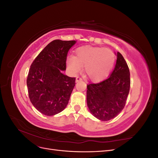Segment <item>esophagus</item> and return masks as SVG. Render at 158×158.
I'll list each match as a JSON object with an SVG mask.
<instances>
[{"mask_svg":"<svg viewBox=\"0 0 158 158\" xmlns=\"http://www.w3.org/2000/svg\"><path fill=\"white\" fill-rule=\"evenodd\" d=\"M82 78H81L80 77H76V82H80V81H82Z\"/></svg>","mask_w":158,"mask_h":158,"instance_id":"34e87169","label":"esophagus"}]
</instances>
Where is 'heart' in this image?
Returning a JSON list of instances; mask_svg holds the SVG:
<instances>
[{
    "mask_svg": "<svg viewBox=\"0 0 158 158\" xmlns=\"http://www.w3.org/2000/svg\"><path fill=\"white\" fill-rule=\"evenodd\" d=\"M115 60L114 52L108 48L84 46L75 51L74 57L66 61L71 73L76 74L84 67V73L94 82L106 78L112 69Z\"/></svg>",
    "mask_w": 158,
    "mask_h": 158,
    "instance_id": "b5f03b06",
    "label": "heart"
}]
</instances>
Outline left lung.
Here are the masks:
<instances>
[{
    "label": "left lung",
    "instance_id": "left-lung-1",
    "mask_svg": "<svg viewBox=\"0 0 158 158\" xmlns=\"http://www.w3.org/2000/svg\"><path fill=\"white\" fill-rule=\"evenodd\" d=\"M130 86L128 66L117 52L115 67L109 77L99 83L87 85V104L91 113L103 121L117 117L125 106Z\"/></svg>",
    "mask_w": 158,
    "mask_h": 158
}]
</instances>
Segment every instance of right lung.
<instances>
[{
  "label": "right lung",
  "instance_id": "obj_1",
  "mask_svg": "<svg viewBox=\"0 0 158 158\" xmlns=\"http://www.w3.org/2000/svg\"><path fill=\"white\" fill-rule=\"evenodd\" d=\"M76 41H51L37 56L27 78L28 95L32 105L42 114L52 116L61 112L69 103L75 78L63 74L69 49Z\"/></svg>",
  "mask_w": 158,
  "mask_h": 158
}]
</instances>
